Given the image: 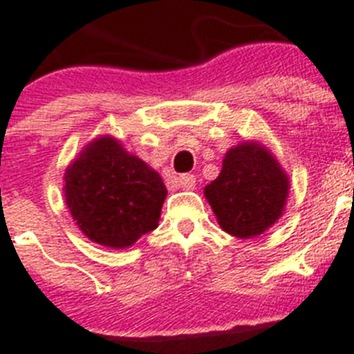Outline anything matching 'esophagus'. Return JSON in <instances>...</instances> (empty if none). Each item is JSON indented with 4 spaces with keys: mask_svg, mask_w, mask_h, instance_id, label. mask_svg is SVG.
I'll use <instances>...</instances> for the list:
<instances>
[{
    "mask_svg": "<svg viewBox=\"0 0 354 354\" xmlns=\"http://www.w3.org/2000/svg\"><path fill=\"white\" fill-rule=\"evenodd\" d=\"M178 183H180V187L185 189V191H191V189L196 187V176L194 174H182V176L178 178Z\"/></svg>",
    "mask_w": 354,
    "mask_h": 354,
    "instance_id": "esophagus-1",
    "label": "esophagus"
}]
</instances>
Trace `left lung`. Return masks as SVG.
<instances>
[{"label": "left lung", "instance_id": "1", "mask_svg": "<svg viewBox=\"0 0 354 354\" xmlns=\"http://www.w3.org/2000/svg\"><path fill=\"white\" fill-rule=\"evenodd\" d=\"M290 180L264 145L243 142L223 158L219 176L205 187L219 227L230 236H261L283 216Z\"/></svg>", "mask_w": 354, "mask_h": 354}]
</instances>
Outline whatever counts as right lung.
Instances as JSON below:
<instances>
[{"instance_id": "obj_1", "label": "right lung", "mask_w": 354, "mask_h": 354, "mask_svg": "<svg viewBox=\"0 0 354 354\" xmlns=\"http://www.w3.org/2000/svg\"><path fill=\"white\" fill-rule=\"evenodd\" d=\"M62 191L77 227L108 248H127L158 227L167 196L158 172L109 135L68 165Z\"/></svg>"}]
</instances>
